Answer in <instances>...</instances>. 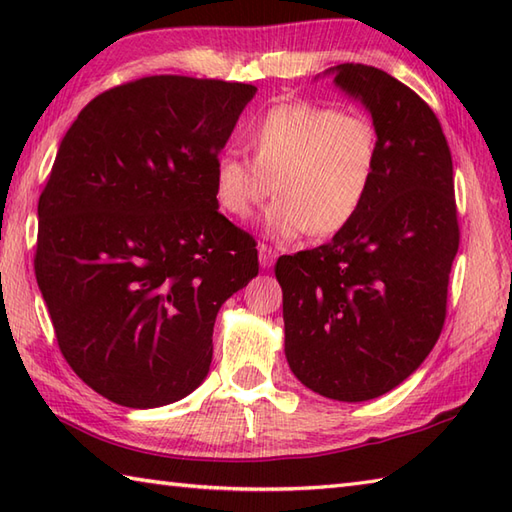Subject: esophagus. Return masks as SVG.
I'll return each mask as SVG.
<instances>
[{"mask_svg": "<svg viewBox=\"0 0 512 512\" xmlns=\"http://www.w3.org/2000/svg\"><path fill=\"white\" fill-rule=\"evenodd\" d=\"M257 250H259V266L262 268H270L275 264V259H277V250L270 246V244H259L257 246Z\"/></svg>", "mask_w": 512, "mask_h": 512, "instance_id": "esophagus-1", "label": "esophagus"}]
</instances>
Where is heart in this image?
Segmentation results:
<instances>
[{
  "label": "heart",
  "instance_id": "heart-1",
  "mask_svg": "<svg viewBox=\"0 0 512 512\" xmlns=\"http://www.w3.org/2000/svg\"><path fill=\"white\" fill-rule=\"evenodd\" d=\"M246 143L253 160L237 151L217 158L215 200L246 220L275 187L264 226L277 239L341 233L372 193L380 143L374 121L361 112L308 101L275 105L250 127Z\"/></svg>",
  "mask_w": 512,
  "mask_h": 512
}]
</instances>
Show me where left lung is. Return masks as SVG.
<instances>
[{"mask_svg":"<svg viewBox=\"0 0 512 512\" xmlns=\"http://www.w3.org/2000/svg\"><path fill=\"white\" fill-rule=\"evenodd\" d=\"M332 74L372 114L378 173L350 226L279 257L275 275L292 374L325 398L361 402L398 387L436 345L460 226L451 151L431 107L372 65Z\"/></svg>","mask_w":512,"mask_h":512,"instance_id":"8db88e82","label":"left lung"}]
</instances>
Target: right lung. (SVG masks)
<instances>
[{
    "label": "right lung",
    "mask_w": 512,
    "mask_h": 512,
    "mask_svg": "<svg viewBox=\"0 0 512 512\" xmlns=\"http://www.w3.org/2000/svg\"><path fill=\"white\" fill-rule=\"evenodd\" d=\"M255 85L160 74L83 107L39 195L35 275L59 350L116 405L176 402L209 374L222 303L259 273L213 171Z\"/></svg>",
    "instance_id": "add662e5"
}]
</instances>
